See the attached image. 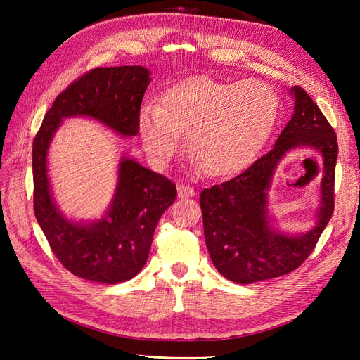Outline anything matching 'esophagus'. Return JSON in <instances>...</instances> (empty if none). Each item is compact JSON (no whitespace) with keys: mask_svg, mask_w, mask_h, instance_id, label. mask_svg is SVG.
<instances>
[{"mask_svg":"<svg viewBox=\"0 0 360 360\" xmlns=\"http://www.w3.org/2000/svg\"><path fill=\"white\" fill-rule=\"evenodd\" d=\"M195 195V190L192 186L188 184H178V196L179 198H188V196H193Z\"/></svg>","mask_w":360,"mask_h":360,"instance_id":"1","label":"esophagus"}]
</instances>
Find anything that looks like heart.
<instances>
[{
  "mask_svg": "<svg viewBox=\"0 0 360 360\" xmlns=\"http://www.w3.org/2000/svg\"><path fill=\"white\" fill-rule=\"evenodd\" d=\"M278 96L259 80L240 83L186 79L167 91L162 105L147 103L139 134L148 156L165 164L178 151L181 131L202 170L226 176L255 158L277 120Z\"/></svg>",
  "mask_w": 360,
  "mask_h": 360,
  "instance_id": "b5f03b06",
  "label": "heart"
}]
</instances>
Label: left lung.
Masks as SVG:
<instances>
[{
    "label": "left lung",
    "mask_w": 360,
    "mask_h": 360,
    "mask_svg": "<svg viewBox=\"0 0 360 360\" xmlns=\"http://www.w3.org/2000/svg\"><path fill=\"white\" fill-rule=\"evenodd\" d=\"M290 93L295 98L294 114L275 147L248 170L204 188L200 195L204 236L212 262L223 277L241 285L281 277L302 266L334 212L338 136L307 91L294 86ZM297 146H311L323 153V205L312 231L288 237L269 226L265 192L279 159Z\"/></svg>",
    "instance_id": "left-lung-1"
}]
</instances>
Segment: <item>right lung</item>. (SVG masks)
<instances>
[{"mask_svg": "<svg viewBox=\"0 0 360 360\" xmlns=\"http://www.w3.org/2000/svg\"><path fill=\"white\" fill-rule=\"evenodd\" d=\"M148 75L143 66L94 68L85 72L57 96L34 137L35 218L58 262L80 278L114 285L139 274L158 221L176 200V186L133 159H122L108 213L97 223L75 224L52 201L48 147L60 122L72 116L93 117L122 136H136Z\"/></svg>", "mask_w": 360, "mask_h": 360, "instance_id": "add662e5", "label": "right lung"}]
</instances>
